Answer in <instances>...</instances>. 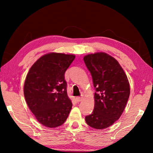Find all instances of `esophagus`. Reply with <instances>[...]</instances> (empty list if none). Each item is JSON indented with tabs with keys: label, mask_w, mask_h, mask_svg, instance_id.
<instances>
[{
	"label": "esophagus",
	"mask_w": 153,
	"mask_h": 153,
	"mask_svg": "<svg viewBox=\"0 0 153 153\" xmlns=\"http://www.w3.org/2000/svg\"><path fill=\"white\" fill-rule=\"evenodd\" d=\"M82 97H76V100L77 102H81L82 100Z\"/></svg>",
	"instance_id": "1"
}]
</instances>
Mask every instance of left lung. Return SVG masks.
Segmentation results:
<instances>
[{
  "label": "left lung",
  "instance_id": "left-lung-1",
  "mask_svg": "<svg viewBox=\"0 0 153 153\" xmlns=\"http://www.w3.org/2000/svg\"><path fill=\"white\" fill-rule=\"evenodd\" d=\"M95 88L94 108L86 116L88 125L102 129L121 117L130 93L128 77L118 61L105 53L90 54L84 57Z\"/></svg>",
  "mask_w": 153,
  "mask_h": 153
}]
</instances>
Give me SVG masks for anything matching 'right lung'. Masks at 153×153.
Segmentation results:
<instances>
[{
	"instance_id": "right-lung-1",
	"label": "right lung",
	"mask_w": 153,
	"mask_h": 153,
	"mask_svg": "<svg viewBox=\"0 0 153 153\" xmlns=\"http://www.w3.org/2000/svg\"><path fill=\"white\" fill-rule=\"evenodd\" d=\"M76 56L51 53L38 59L27 74L24 97L30 111L48 128L60 126L72 107L67 93L65 73Z\"/></svg>"
}]
</instances>
